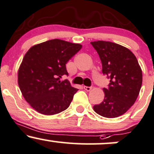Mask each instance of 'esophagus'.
I'll list each match as a JSON object with an SVG mask.
<instances>
[{
  "mask_svg": "<svg viewBox=\"0 0 154 154\" xmlns=\"http://www.w3.org/2000/svg\"><path fill=\"white\" fill-rule=\"evenodd\" d=\"M83 88H84V89L85 90V91H91L92 88H93V87H91V86H90V87H88V86H84Z\"/></svg>",
  "mask_w": 154,
  "mask_h": 154,
  "instance_id": "34e87169",
  "label": "esophagus"
}]
</instances>
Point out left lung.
Wrapping results in <instances>:
<instances>
[{
    "label": "left lung",
    "mask_w": 154,
    "mask_h": 154,
    "mask_svg": "<svg viewBox=\"0 0 154 154\" xmlns=\"http://www.w3.org/2000/svg\"><path fill=\"white\" fill-rule=\"evenodd\" d=\"M102 63V72L110 79L103 88L105 97L93 106L106 118L122 115L133 105L142 85V70L135 56L127 48L108 41L91 42Z\"/></svg>",
    "instance_id": "1"
}]
</instances>
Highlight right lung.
<instances>
[{
    "instance_id": "add662e5",
    "label": "right lung",
    "mask_w": 154,
    "mask_h": 154,
    "mask_svg": "<svg viewBox=\"0 0 154 154\" xmlns=\"http://www.w3.org/2000/svg\"><path fill=\"white\" fill-rule=\"evenodd\" d=\"M80 44L54 39L32 46L26 52L18 72L23 96L35 111L54 115L69 106L78 89L67 79L66 63L80 50Z\"/></svg>"
}]
</instances>
